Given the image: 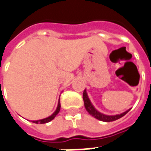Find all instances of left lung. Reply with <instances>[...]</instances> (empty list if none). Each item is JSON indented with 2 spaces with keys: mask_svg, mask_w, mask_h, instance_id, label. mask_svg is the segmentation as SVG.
<instances>
[{
  "mask_svg": "<svg viewBox=\"0 0 151 151\" xmlns=\"http://www.w3.org/2000/svg\"><path fill=\"white\" fill-rule=\"evenodd\" d=\"M83 101H84V105H85V108H86V111L90 114L91 115L93 116L94 118H96V119L101 120L103 122H112V121H115V120L119 119L120 118H122L123 116H124L127 114L130 109H128L127 111L123 112V114H116V115H106L104 114H101L99 111H97L95 107H94L92 104L91 103L90 99L88 98V96L86 94V90H84L83 91Z\"/></svg>",
  "mask_w": 151,
  "mask_h": 151,
  "instance_id": "1",
  "label": "left lung"
}]
</instances>
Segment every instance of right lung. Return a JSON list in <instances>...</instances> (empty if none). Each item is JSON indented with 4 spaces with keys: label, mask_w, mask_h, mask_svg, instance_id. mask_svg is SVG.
Wrapping results in <instances>:
<instances>
[{
    "label": "right lung",
    "mask_w": 151,
    "mask_h": 151,
    "mask_svg": "<svg viewBox=\"0 0 151 151\" xmlns=\"http://www.w3.org/2000/svg\"><path fill=\"white\" fill-rule=\"evenodd\" d=\"M60 100H59V103H58V106L56 110L53 113V114H51L50 116H49L48 118H46V119H40V120H37V121H32V123H49L50 121H51L52 119H55V117L57 115L58 113L60 112Z\"/></svg>",
    "instance_id": "1"
}]
</instances>
